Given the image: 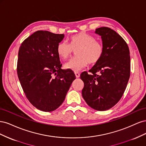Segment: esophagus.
<instances>
[{
  "label": "esophagus",
  "instance_id": "esophagus-1",
  "mask_svg": "<svg viewBox=\"0 0 146 146\" xmlns=\"http://www.w3.org/2000/svg\"><path fill=\"white\" fill-rule=\"evenodd\" d=\"M75 75H76V77L77 78H79V77H80V73H78L77 72H75Z\"/></svg>",
  "mask_w": 146,
  "mask_h": 146
}]
</instances>
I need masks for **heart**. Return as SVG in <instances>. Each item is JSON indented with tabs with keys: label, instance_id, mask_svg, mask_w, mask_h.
<instances>
[{
	"label": "heart",
	"instance_id": "obj_1",
	"mask_svg": "<svg viewBox=\"0 0 146 146\" xmlns=\"http://www.w3.org/2000/svg\"><path fill=\"white\" fill-rule=\"evenodd\" d=\"M76 51V58L70 60L64 64L66 69L73 71H79L85 68L88 63L94 64L98 63L102 56V44L91 35L80 32L70 38V44L61 41L56 47V52L61 58L66 60L71 56L74 50Z\"/></svg>",
	"mask_w": 146,
	"mask_h": 146
}]
</instances>
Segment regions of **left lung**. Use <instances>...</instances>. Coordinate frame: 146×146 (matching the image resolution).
Listing matches in <instances>:
<instances>
[{"label":"left lung","instance_id":"1","mask_svg":"<svg viewBox=\"0 0 146 146\" xmlns=\"http://www.w3.org/2000/svg\"><path fill=\"white\" fill-rule=\"evenodd\" d=\"M104 47L102 56L90 70L83 72L82 96L90 107L105 111L115 105L124 92L130 74V56L127 44L108 27L96 29Z\"/></svg>","mask_w":146,"mask_h":146}]
</instances>
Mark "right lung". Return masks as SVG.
I'll return each mask as SVG.
<instances>
[{
  "label": "right lung",
  "instance_id": "1",
  "mask_svg": "<svg viewBox=\"0 0 146 146\" xmlns=\"http://www.w3.org/2000/svg\"><path fill=\"white\" fill-rule=\"evenodd\" d=\"M64 37L48 31L35 32L21 44L17 72L24 93L35 107L50 112L64 102L76 76L62 69L56 47Z\"/></svg>",
  "mask_w": 146,
  "mask_h": 146
}]
</instances>
